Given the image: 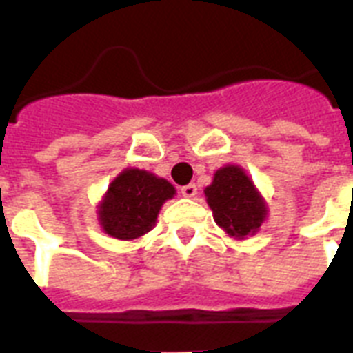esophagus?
<instances>
[{
	"mask_svg": "<svg viewBox=\"0 0 353 353\" xmlns=\"http://www.w3.org/2000/svg\"><path fill=\"white\" fill-rule=\"evenodd\" d=\"M196 194H197V186L194 185V183L181 186V196L183 197H194Z\"/></svg>",
	"mask_w": 353,
	"mask_h": 353,
	"instance_id": "esophagus-1",
	"label": "esophagus"
}]
</instances>
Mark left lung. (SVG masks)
Masks as SVG:
<instances>
[{
	"label": "left lung",
	"instance_id": "obj_1",
	"mask_svg": "<svg viewBox=\"0 0 353 353\" xmlns=\"http://www.w3.org/2000/svg\"><path fill=\"white\" fill-rule=\"evenodd\" d=\"M205 196L214 219L228 236L243 239L257 232L265 221V203L239 167L228 165L217 170L212 185L206 186Z\"/></svg>",
	"mask_w": 353,
	"mask_h": 353
}]
</instances>
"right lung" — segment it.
<instances>
[{
  "label": "right lung",
  "mask_w": 353,
  "mask_h": 353,
  "mask_svg": "<svg viewBox=\"0 0 353 353\" xmlns=\"http://www.w3.org/2000/svg\"><path fill=\"white\" fill-rule=\"evenodd\" d=\"M174 194L167 179L137 168L123 170L99 206L103 230L116 239H136L147 234L156 225L163 203Z\"/></svg>",
  "instance_id": "right-lung-1"
}]
</instances>
